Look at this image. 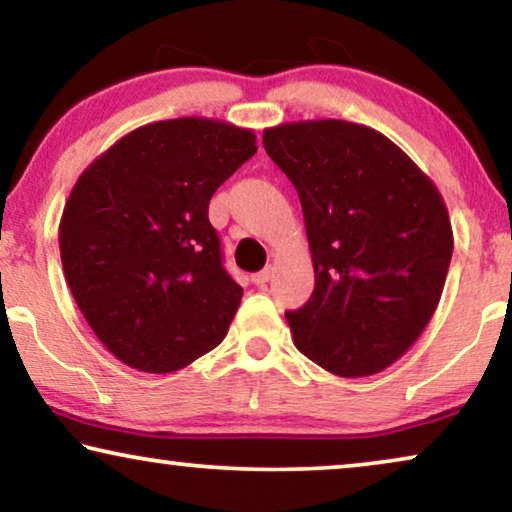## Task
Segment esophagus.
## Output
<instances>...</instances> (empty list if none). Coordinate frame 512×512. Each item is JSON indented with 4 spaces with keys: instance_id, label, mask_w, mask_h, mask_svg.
I'll return each mask as SVG.
<instances>
[{
    "instance_id": "34e87169",
    "label": "esophagus",
    "mask_w": 512,
    "mask_h": 512,
    "mask_svg": "<svg viewBox=\"0 0 512 512\" xmlns=\"http://www.w3.org/2000/svg\"><path fill=\"white\" fill-rule=\"evenodd\" d=\"M270 277H272V268H265L261 272H256V275L251 277V282H254L256 286H265L270 282Z\"/></svg>"
}]
</instances>
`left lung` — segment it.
<instances>
[{"mask_svg":"<svg viewBox=\"0 0 512 512\" xmlns=\"http://www.w3.org/2000/svg\"><path fill=\"white\" fill-rule=\"evenodd\" d=\"M296 186L314 291L286 312L307 359L366 377L408 352L436 312L454 237L436 184L382 132L321 118L263 132Z\"/></svg>","mask_w":512,"mask_h":512,"instance_id":"8db88e82","label":"left lung"}]
</instances>
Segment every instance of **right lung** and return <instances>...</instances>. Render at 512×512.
Masks as SVG:
<instances>
[{
    "mask_svg": "<svg viewBox=\"0 0 512 512\" xmlns=\"http://www.w3.org/2000/svg\"><path fill=\"white\" fill-rule=\"evenodd\" d=\"M256 149L254 130L170 118L128 132L74 184L60 219L62 270L125 366L165 375L226 338L242 286L223 270L207 212Z\"/></svg>",
    "mask_w": 512,
    "mask_h": 512,
    "instance_id": "1",
    "label": "right lung"
}]
</instances>
